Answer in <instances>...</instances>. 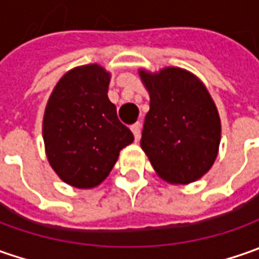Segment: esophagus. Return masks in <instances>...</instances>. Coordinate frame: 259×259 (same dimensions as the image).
Returning a JSON list of instances; mask_svg holds the SVG:
<instances>
[{"mask_svg": "<svg viewBox=\"0 0 259 259\" xmlns=\"http://www.w3.org/2000/svg\"><path fill=\"white\" fill-rule=\"evenodd\" d=\"M131 131H133V134H134V138L138 141L140 140V137H141V125L140 122H137L131 126Z\"/></svg>", "mask_w": 259, "mask_h": 259, "instance_id": "esophagus-1", "label": "esophagus"}]
</instances>
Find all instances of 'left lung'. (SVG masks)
Wrapping results in <instances>:
<instances>
[{
	"label": "left lung",
	"mask_w": 259,
	"mask_h": 259,
	"mask_svg": "<svg viewBox=\"0 0 259 259\" xmlns=\"http://www.w3.org/2000/svg\"><path fill=\"white\" fill-rule=\"evenodd\" d=\"M150 95L141 148L155 173L170 184H189L210 170L221 144V118L209 91L192 72L140 69Z\"/></svg>",
	"instance_id": "left-lung-1"
}]
</instances>
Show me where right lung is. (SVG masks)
I'll return each mask as SVG.
<instances>
[{
	"label": "right lung",
	"instance_id": "right-lung-1",
	"mask_svg": "<svg viewBox=\"0 0 259 259\" xmlns=\"http://www.w3.org/2000/svg\"><path fill=\"white\" fill-rule=\"evenodd\" d=\"M111 73L98 63L73 67L56 83L46 105L43 140L55 173L76 189H94L134 141L108 98Z\"/></svg>",
	"mask_w": 259,
	"mask_h": 259
}]
</instances>
